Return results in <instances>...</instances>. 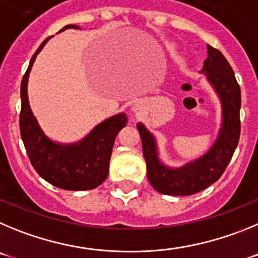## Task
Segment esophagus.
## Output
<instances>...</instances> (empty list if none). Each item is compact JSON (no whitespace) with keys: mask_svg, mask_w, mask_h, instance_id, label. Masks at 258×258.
Instances as JSON below:
<instances>
[{"mask_svg":"<svg viewBox=\"0 0 258 258\" xmlns=\"http://www.w3.org/2000/svg\"><path fill=\"white\" fill-rule=\"evenodd\" d=\"M141 110H143V103L141 101H135V104L132 105V112L141 113Z\"/></svg>","mask_w":258,"mask_h":258,"instance_id":"1","label":"esophagus"}]
</instances>
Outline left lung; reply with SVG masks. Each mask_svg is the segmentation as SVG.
Masks as SVG:
<instances>
[{"label": "left lung", "mask_w": 258, "mask_h": 258, "mask_svg": "<svg viewBox=\"0 0 258 258\" xmlns=\"http://www.w3.org/2000/svg\"><path fill=\"white\" fill-rule=\"evenodd\" d=\"M207 59L201 73L207 78L221 103V127L207 152L181 167H169L159 158L154 135L138 123L150 185L167 196H191L219 180L230 162L240 135V87L230 64L219 50L207 45Z\"/></svg>", "instance_id": "8db88e82"}]
</instances>
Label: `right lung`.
Listing matches in <instances>:
<instances>
[{"label":"right lung","instance_id":"add662e5","mask_svg":"<svg viewBox=\"0 0 258 258\" xmlns=\"http://www.w3.org/2000/svg\"><path fill=\"white\" fill-rule=\"evenodd\" d=\"M71 28L81 29L78 25L69 24L60 29L59 33ZM50 38H46L34 52L22 80L20 135L32 166L43 180L60 189L91 190L108 177L114 140L118 132L127 124V115L118 113L106 118L77 143H56L46 136L29 105L28 78L37 55Z\"/></svg>","mask_w":258,"mask_h":258}]
</instances>
